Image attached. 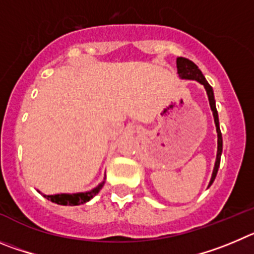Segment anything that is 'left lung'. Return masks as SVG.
<instances>
[{
	"instance_id": "8db88e82",
	"label": "left lung",
	"mask_w": 254,
	"mask_h": 254,
	"mask_svg": "<svg viewBox=\"0 0 254 254\" xmlns=\"http://www.w3.org/2000/svg\"><path fill=\"white\" fill-rule=\"evenodd\" d=\"M176 62H177L178 76L184 79H195V81H197L198 83H201L202 86H204L205 90H206L207 97H209V104H210V107H211L214 122H215L216 132H218V153H216L215 166H214V171H212L211 180H210V184H209V187H210L212 185V182H214V180H215L216 173H218L219 166H220L221 152H223V136H221L220 127H219V118H218V111H216V106H215V99H214V91H212V87L207 83L206 79H205L202 72L198 69V67L193 63L192 61H190V59L187 58H182V57H178Z\"/></svg>"
}]
</instances>
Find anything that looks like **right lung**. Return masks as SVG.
<instances>
[{"mask_svg":"<svg viewBox=\"0 0 254 254\" xmlns=\"http://www.w3.org/2000/svg\"><path fill=\"white\" fill-rule=\"evenodd\" d=\"M105 182L100 184L99 186L92 189L87 192H78V193H58V195H43L47 200L52 202H56L58 205H69V206H76V205H82L84 202L90 201L93 196L100 192Z\"/></svg>","mask_w":254,"mask_h":254,"instance_id":"1","label":"right lung"}]
</instances>
